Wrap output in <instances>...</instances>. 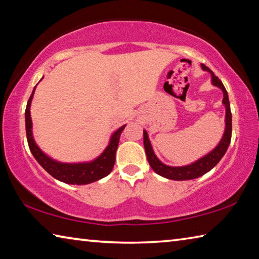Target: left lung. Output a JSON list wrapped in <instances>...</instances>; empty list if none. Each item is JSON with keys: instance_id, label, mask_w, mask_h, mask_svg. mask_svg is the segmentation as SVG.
Returning a JSON list of instances; mask_svg holds the SVG:
<instances>
[{"instance_id": "obj_1", "label": "left lung", "mask_w": 259, "mask_h": 259, "mask_svg": "<svg viewBox=\"0 0 259 259\" xmlns=\"http://www.w3.org/2000/svg\"><path fill=\"white\" fill-rule=\"evenodd\" d=\"M204 71H208L211 74V82L213 85L218 87L219 89H222L223 94H224V98H223V104L225 105L226 108V115H225V131L224 135H223V138L221 139L218 145L213 148V150L208 153L207 155L201 157L198 161L193 162V163L188 165H183V166H170L157 159L156 155L153 152V148L151 145L150 139H148V135L146 130H144V147H145L146 156L148 160V163L152 166V169L154 171L160 175V176L171 179V181H190V179H195L202 175L207 174L210 171L214 165H216L219 161L222 160V157L229 148V145L231 143V137H232V113H231V107H230V100H229V95H227V91L225 89L224 84H223L222 81L214 75L211 69H209L204 65H201Z\"/></svg>"}]
</instances>
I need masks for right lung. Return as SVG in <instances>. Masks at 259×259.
<instances>
[{"label":"right lung","instance_id":"add662e5","mask_svg":"<svg viewBox=\"0 0 259 259\" xmlns=\"http://www.w3.org/2000/svg\"><path fill=\"white\" fill-rule=\"evenodd\" d=\"M36 88V87H35ZM28 99L27 106L25 111V122H26V135H27V142L29 150L32 152L38 163L41 164L43 169L48 174H50L52 177L58 179V181L72 184V185H85L94 182H97L99 179L106 177L111 174L114 163H115V153L119 146V140L121 133L125 128V125H122L112 135L109 139L108 146L105 148V151L100 154L97 159L91 162H84V163H63L56 160H52L51 157L45 154L35 143L32 133V119H30V103H32L33 95Z\"/></svg>","mask_w":259,"mask_h":259}]
</instances>
